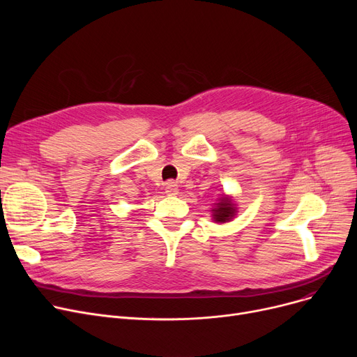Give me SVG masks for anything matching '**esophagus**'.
Listing matches in <instances>:
<instances>
[{
  "mask_svg": "<svg viewBox=\"0 0 357 357\" xmlns=\"http://www.w3.org/2000/svg\"><path fill=\"white\" fill-rule=\"evenodd\" d=\"M165 192H166L167 195H176V194L179 192L178 185H176L175 182H172V181H169V182L165 185Z\"/></svg>",
  "mask_w": 357,
  "mask_h": 357,
  "instance_id": "1",
  "label": "esophagus"
}]
</instances>
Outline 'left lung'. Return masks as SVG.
I'll return each mask as SVG.
<instances>
[{
  "mask_svg": "<svg viewBox=\"0 0 357 357\" xmlns=\"http://www.w3.org/2000/svg\"><path fill=\"white\" fill-rule=\"evenodd\" d=\"M236 204H233L231 198L221 197L218 202H215V208H213V218L215 222H227L236 215Z\"/></svg>",
  "mask_w": 357,
  "mask_h": 357,
  "instance_id": "left-lung-1",
  "label": "left lung"
}]
</instances>
